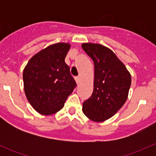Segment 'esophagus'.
Listing matches in <instances>:
<instances>
[{
    "label": "esophagus",
    "mask_w": 156,
    "mask_h": 156,
    "mask_svg": "<svg viewBox=\"0 0 156 156\" xmlns=\"http://www.w3.org/2000/svg\"><path fill=\"white\" fill-rule=\"evenodd\" d=\"M75 81H76L77 84H79V82H80V78H79V77H75Z\"/></svg>",
    "instance_id": "34e87169"
}]
</instances>
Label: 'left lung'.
<instances>
[{
  "label": "left lung",
  "mask_w": 156,
  "mask_h": 156,
  "mask_svg": "<svg viewBox=\"0 0 156 156\" xmlns=\"http://www.w3.org/2000/svg\"><path fill=\"white\" fill-rule=\"evenodd\" d=\"M81 47L94 64V91L83 103L82 111L94 122H104L112 117L126 102L131 76L109 48L93 43H84Z\"/></svg>",
  "instance_id": "1"
}]
</instances>
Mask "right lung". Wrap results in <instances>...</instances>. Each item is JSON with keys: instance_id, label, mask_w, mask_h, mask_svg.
<instances>
[{"instance_id": "add662e5", "label": "right lung", "mask_w": 156, "mask_h": 156, "mask_svg": "<svg viewBox=\"0 0 156 156\" xmlns=\"http://www.w3.org/2000/svg\"><path fill=\"white\" fill-rule=\"evenodd\" d=\"M70 44L50 45L32 56L23 71L26 98L35 111L44 115L63 108L76 87L65 58Z\"/></svg>"}]
</instances>
